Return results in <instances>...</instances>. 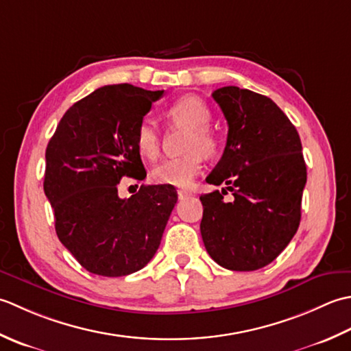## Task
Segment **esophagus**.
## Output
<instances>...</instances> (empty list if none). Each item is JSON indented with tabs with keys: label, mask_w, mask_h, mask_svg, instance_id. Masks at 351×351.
<instances>
[{
	"label": "esophagus",
	"mask_w": 351,
	"mask_h": 351,
	"mask_svg": "<svg viewBox=\"0 0 351 351\" xmlns=\"http://www.w3.org/2000/svg\"><path fill=\"white\" fill-rule=\"evenodd\" d=\"M177 195H178V199H184V198L191 197V195H192V192L186 191V189H178V191H177Z\"/></svg>",
	"instance_id": "34e87169"
}]
</instances>
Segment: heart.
Masks as SVG:
<instances>
[{
    "mask_svg": "<svg viewBox=\"0 0 351 351\" xmlns=\"http://www.w3.org/2000/svg\"><path fill=\"white\" fill-rule=\"evenodd\" d=\"M167 117L173 123L189 128L184 149L188 153L160 162L153 169V180L160 184L188 188L203 168V153L212 154L217 149V138L209 130L210 110L204 101L197 97H183L171 104ZM134 144L138 152L153 160L160 152V138L152 121H141L134 133Z\"/></svg>",
    "mask_w": 351,
    "mask_h": 351,
    "instance_id": "obj_1",
    "label": "heart"
}]
</instances>
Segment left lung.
I'll return each mask as SVG.
<instances>
[{
	"label": "left lung",
	"mask_w": 351,
	"mask_h": 351,
	"mask_svg": "<svg viewBox=\"0 0 351 351\" xmlns=\"http://www.w3.org/2000/svg\"><path fill=\"white\" fill-rule=\"evenodd\" d=\"M228 124L223 157L207 176L227 184L199 197V224L207 253L232 271L267 267L280 254L300 224L306 184L302 141L273 99L253 90L226 86L212 94Z\"/></svg>",
	"instance_id": "8db88e82"
}]
</instances>
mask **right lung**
Wrapping results in <instances>:
<instances>
[{
	"instance_id": "obj_1",
	"label": "right lung",
	"mask_w": 351,
	"mask_h": 351,
	"mask_svg": "<svg viewBox=\"0 0 351 351\" xmlns=\"http://www.w3.org/2000/svg\"><path fill=\"white\" fill-rule=\"evenodd\" d=\"M162 95L128 83L103 86L69 107L48 142L44 191L56 233L92 274L136 273L160 245L177 203L174 186H141L119 198L118 183L147 177L134 133Z\"/></svg>"
}]
</instances>
